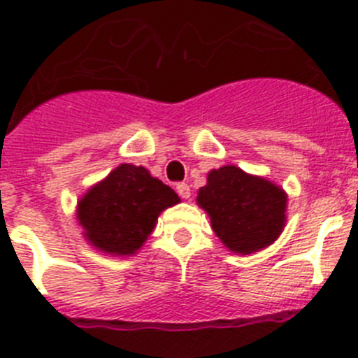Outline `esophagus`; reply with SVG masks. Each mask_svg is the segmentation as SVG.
<instances>
[{
  "label": "esophagus",
  "mask_w": 358,
  "mask_h": 358,
  "mask_svg": "<svg viewBox=\"0 0 358 358\" xmlns=\"http://www.w3.org/2000/svg\"><path fill=\"white\" fill-rule=\"evenodd\" d=\"M176 192H178V196L182 199L190 198V187L187 185V183H178V185H176Z\"/></svg>",
  "instance_id": "obj_1"
}]
</instances>
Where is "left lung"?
Segmentation results:
<instances>
[{
    "instance_id": "left-lung-1",
    "label": "left lung",
    "mask_w": 358,
    "mask_h": 358,
    "mask_svg": "<svg viewBox=\"0 0 358 358\" xmlns=\"http://www.w3.org/2000/svg\"><path fill=\"white\" fill-rule=\"evenodd\" d=\"M196 201L210 215L220 242L236 255H252L268 247L286 224L285 190L236 166L212 169Z\"/></svg>"
}]
</instances>
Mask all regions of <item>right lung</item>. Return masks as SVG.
<instances>
[{
    "label": "right lung",
    "instance_id": "add662e5",
    "mask_svg": "<svg viewBox=\"0 0 358 358\" xmlns=\"http://www.w3.org/2000/svg\"><path fill=\"white\" fill-rule=\"evenodd\" d=\"M176 203L178 194L148 169L122 164L79 199L78 220L93 247L132 256L153 231L160 212Z\"/></svg>",
    "mask_w": 358,
    "mask_h": 358
}]
</instances>
